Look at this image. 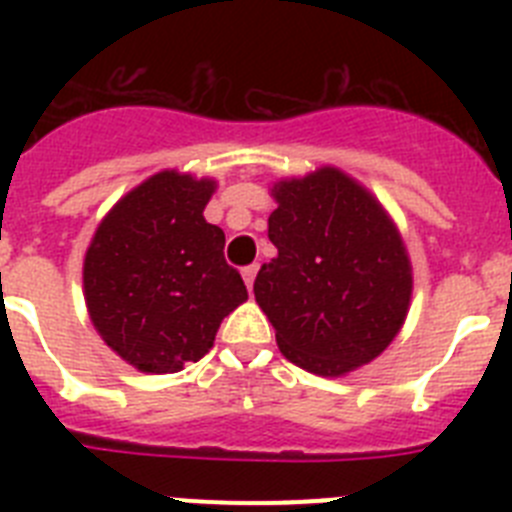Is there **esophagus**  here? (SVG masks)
I'll return each instance as SVG.
<instances>
[{"label":"esophagus","mask_w":512,"mask_h":512,"mask_svg":"<svg viewBox=\"0 0 512 512\" xmlns=\"http://www.w3.org/2000/svg\"><path fill=\"white\" fill-rule=\"evenodd\" d=\"M256 271H259V266H256V264H251V266H246V269H243V282H246L248 289H253V279H256Z\"/></svg>","instance_id":"34e87169"}]
</instances>
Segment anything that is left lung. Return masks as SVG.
Segmentation results:
<instances>
[{"instance_id": "left-lung-1", "label": "left lung", "mask_w": 512, "mask_h": 512, "mask_svg": "<svg viewBox=\"0 0 512 512\" xmlns=\"http://www.w3.org/2000/svg\"><path fill=\"white\" fill-rule=\"evenodd\" d=\"M277 259L253 282L256 302L292 364L343 377L395 341L413 297V264L390 212L336 166L269 189Z\"/></svg>"}]
</instances>
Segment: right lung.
I'll return each mask as SVG.
<instances>
[{
    "instance_id": "obj_1",
    "label": "right lung",
    "mask_w": 512,
    "mask_h": 512,
    "mask_svg": "<svg viewBox=\"0 0 512 512\" xmlns=\"http://www.w3.org/2000/svg\"><path fill=\"white\" fill-rule=\"evenodd\" d=\"M215 179L164 169L115 202L84 256V300L102 341L138 372L200 361L225 315L248 300L205 220Z\"/></svg>"
}]
</instances>
